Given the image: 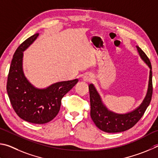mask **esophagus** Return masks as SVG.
<instances>
[{
	"label": "esophagus",
	"instance_id": "1",
	"mask_svg": "<svg viewBox=\"0 0 158 158\" xmlns=\"http://www.w3.org/2000/svg\"><path fill=\"white\" fill-rule=\"evenodd\" d=\"M92 79H93V77L90 74H86L85 76L82 77V80H83V81L86 82H91L92 81Z\"/></svg>",
	"mask_w": 158,
	"mask_h": 158
}]
</instances>
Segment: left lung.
Segmentation results:
<instances>
[{
    "label": "left lung",
    "mask_w": 158,
    "mask_h": 158,
    "mask_svg": "<svg viewBox=\"0 0 158 158\" xmlns=\"http://www.w3.org/2000/svg\"><path fill=\"white\" fill-rule=\"evenodd\" d=\"M138 53L143 62L150 69L148 89L142 103L131 112L118 114L109 110L104 104L100 94L93 84L89 85L90 97V116L97 128L108 133L126 131L131 128L144 114L151 103L153 86H152V67L151 62L146 55L139 46H136Z\"/></svg>",
    "instance_id": "obj_1"
}]
</instances>
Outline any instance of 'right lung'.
<instances>
[{
	"label": "right lung",
	"instance_id": "obj_1",
	"mask_svg": "<svg viewBox=\"0 0 158 158\" xmlns=\"http://www.w3.org/2000/svg\"><path fill=\"white\" fill-rule=\"evenodd\" d=\"M36 33L16 49L11 62L7 92L13 109L22 119L29 123L44 124L51 121L60 111L61 101L78 80L57 82L43 89L35 87L23 72V52L37 40Z\"/></svg>",
	"mask_w": 158,
	"mask_h": 158
}]
</instances>
